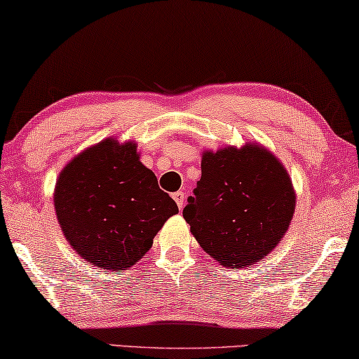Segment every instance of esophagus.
Instances as JSON below:
<instances>
[{
    "instance_id": "1",
    "label": "esophagus",
    "mask_w": 359,
    "mask_h": 359,
    "mask_svg": "<svg viewBox=\"0 0 359 359\" xmlns=\"http://www.w3.org/2000/svg\"><path fill=\"white\" fill-rule=\"evenodd\" d=\"M173 198H175L176 205H178V208H180V210H181V208H183V205H184V198H186L184 192H183V191H178V192H175V194H173Z\"/></svg>"
}]
</instances>
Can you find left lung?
Listing matches in <instances>:
<instances>
[{
	"label": "left lung",
	"instance_id": "1",
	"mask_svg": "<svg viewBox=\"0 0 359 359\" xmlns=\"http://www.w3.org/2000/svg\"><path fill=\"white\" fill-rule=\"evenodd\" d=\"M186 223L198 245L229 268L260 262L289 229L295 189L283 162L258 142L203 151Z\"/></svg>",
	"mask_w": 359,
	"mask_h": 359
}]
</instances>
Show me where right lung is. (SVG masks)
I'll return each instance as SVG.
<instances>
[{
  "label": "right lung",
  "mask_w": 359,
  "mask_h": 359,
  "mask_svg": "<svg viewBox=\"0 0 359 359\" xmlns=\"http://www.w3.org/2000/svg\"><path fill=\"white\" fill-rule=\"evenodd\" d=\"M64 237L97 268L123 271L140 262L178 205L141 163L135 141L107 137L65 165L54 187Z\"/></svg>",
  "instance_id": "right-lung-1"
}]
</instances>
